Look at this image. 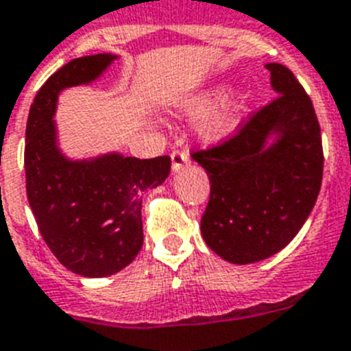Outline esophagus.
Masks as SVG:
<instances>
[{
	"instance_id": "esophagus-1",
	"label": "esophagus",
	"mask_w": 351,
	"mask_h": 351,
	"mask_svg": "<svg viewBox=\"0 0 351 351\" xmlns=\"http://www.w3.org/2000/svg\"><path fill=\"white\" fill-rule=\"evenodd\" d=\"M190 162V156L186 150H173L172 152V168L173 170H181L184 165H189Z\"/></svg>"
}]
</instances>
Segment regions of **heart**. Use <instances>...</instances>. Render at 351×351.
I'll use <instances>...</instances> for the list:
<instances>
[{"label":"heart","mask_w":351,"mask_h":351,"mask_svg":"<svg viewBox=\"0 0 351 351\" xmlns=\"http://www.w3.org/2000/svg\"><path fill=\"white\" fill-rule=\"evenodd\" d=\"M219 99H221V91H213V93L203 95V97H199V99L192 102L190 111H192L194 115H205L206 111L213 110ZM241 108H243V106L236 104L234 108H230V110L223 111V113H219V115H216L214 119H210V121L205 124V132L208 133V135H216V137L230 132V130L234 128L236 122H238Z\"/></svg>","instance_id":"heart-1"}]
</instances>
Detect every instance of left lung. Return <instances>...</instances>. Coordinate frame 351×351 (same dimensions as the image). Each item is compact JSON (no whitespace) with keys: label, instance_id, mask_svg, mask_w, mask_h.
<instances>
[{"label":"left lung","instance_id":"left-lung-1","mask_svg":"<svg viewBox=\"0 0 351 351\" xmlns=\"http://www.w3.org/2000/svg\"><path fill=\"white\" fill-rule=\"evenodd\" d=\"M265 67L278 95L218 145L192 152L210 181L203 240L240 265L273 256L297 236L319 197L324 170L309 95L286 65ZM273 132L279 141L265 149Z\"/></svg>","mask_w":351,"mask_h":351}]
</instances>
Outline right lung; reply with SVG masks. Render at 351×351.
I'll list each match as a JSON object with an SVG mask.
<instances>
[{
  "label": "right lung",
  "instance_id": "obj_1",
  "mask_svg": "<svg viewBox=\"0 0 351 351\" xmlns=\"http://www.w3.org/2000/svg\"><path fill=\"white\" fill-rule=\"evenodd\" d=\"M115 56L71 60L34 97L25 130L27 199L43 241L69 271L89 278L119 273L143 247V192L170 173V157L104 156L71 162L54 145V108L64 88L91 82Z\"/></svg>",
  "mask_w": 351,
  "mask_h": 351
}]
</instances>
